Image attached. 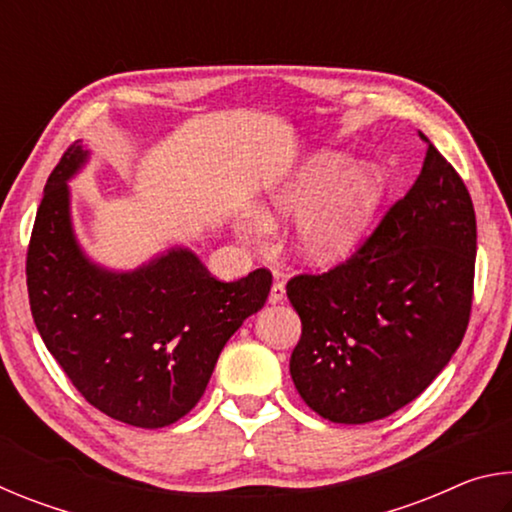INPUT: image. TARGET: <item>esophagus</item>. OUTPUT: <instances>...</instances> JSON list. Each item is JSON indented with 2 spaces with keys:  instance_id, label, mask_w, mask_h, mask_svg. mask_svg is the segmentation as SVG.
Masks as SVG:
<instances>
[{
  "instance_id": "esophagus-1",
  "label": "esophagus",
  "mask_w": 512,
  "mask_h": 512,
  "mask_svg": "<svg viewBox=\"0 0 512 512\" xmlns=\"http://www.w3.org/2000/svg\"><path fill=\"white\" fill-rule=\"evenodd\" d=\"M284 282L282 280H275L273 282V287H271V293H268V302H271V305H277V302H282L284 300Z\"/></svg>"
}]
</instances>
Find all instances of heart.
I'll list each match as a JSON object with an SVG mask.
<instances>
[{"mask_svg":"<svg viewBox=\"0 0 512 512\" xmlns=\"http://www.w3.org/2000/svg\"><path fill=\"white\" fill-rule=\"evenodd\" d=\"M381 201V178L372 167L352 171L341 153H320L268 192L271 219H302L296 250L309 264L327 266L348 257ZM239 235L262 241L266 221L248 214L239 221Z\"/></svg>","mask_w":512,"mask_h":512,"instance_id":"obj_1","label":"heart"}]
</instances>
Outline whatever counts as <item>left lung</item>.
<instances>
[{"mask_svg":"<svg viewBox=\"0 0 512 512\" xmlns=\"http://www.w3.org/2000/svg\"><path fill=\"white\" fill-rule=\"evenodd\" d=\"M413 187L354 253L287 282L302 334L291 379L309 409L341 424L386 418L443 370L470 323L476 216L458 171L427 137Z\"/></svg>","mask_w":512,"mask_h":512,"instance_id":"1","label":"left lung"}]
</instances>
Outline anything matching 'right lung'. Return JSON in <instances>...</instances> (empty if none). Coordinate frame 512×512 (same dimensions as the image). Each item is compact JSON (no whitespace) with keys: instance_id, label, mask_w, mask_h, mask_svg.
I'll use <instances>...</instances> for the list:
<instances>
[{"instance_id":"add662e5","label":"right lung","mask_w":512,"mask_h":512,"mask_svg":"<svg viewBox=\"0 0 512 512\" xmlns=\"http://www.w3.org/2000/svg\"><path fill=\"white\" fill-rule=\"evenodd\" d=\"M83 160L79 144L63 153L33 223V323L94 409L133 427H167L194 409L223 345L264 307L271 271L221 282L189 250L133 273L101 271L81 255L69 225L65 180Z\"/></svg>"}]
</instances>
